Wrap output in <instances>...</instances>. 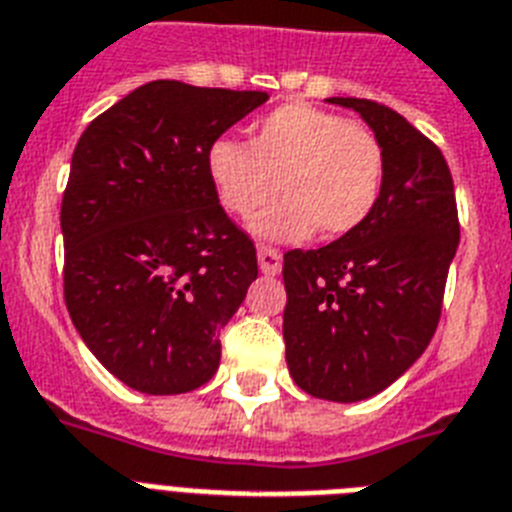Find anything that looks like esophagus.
Wrapping results in <instances>:
<instances>
[{"mask_svg": "<svg viewBox=\"0 0 512 512\" xmlns=\"http://www.w3.org/2000/svg\"><path fill=\"white\" fill-rule=\"evenodd\" d=\"M257 263H260V270H263L265 276H276V273H281L284 255H281V249L260 244V247H257Z\"/></svg>", "mask_w": 512, "mask_h": 512, "instance_id": "1", "label": "esophagus"}]
</instances>
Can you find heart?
<instances>
[{
	"label": "heart",
	"instance_id": "1",
	"mask_svg": "<svg viewBox=\"0 0 512 512\" xmlns=\"http://www.w3.org/2000/svg\"><path fill=\"white\" fill-rule=\"evenodd\" d=\"M207 176L220 205L239 218L268 207L281 181L286 199L257 220V234L297 242L318 228L336 239L357 231L376 210L384 149L360 120L292 102L257 120L249 144L215 139Z\"/></svg>",
	"mask_w": 512,
	"mask_h": 512
}]
</instances>
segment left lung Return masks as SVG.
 <instances>
[{
  "instance_id": "obj_1",
  "label": "left lung",
  "mask_w": 512,
  "mask_h": 512,
  "mask_svg": "<svg viewBox=\"0 0 512 512\" xmlns=\"http://www.w3.org/2000/svg\"><path fill=\"white\" fill-rule=\"evenodd\" d=\"M352 107L384 149V186L363 226L284 255V342L294 384L318 400L384 392L429 347L460 242L450 165L429 136L373 99Z\"/></svg>"
}]
</instances>
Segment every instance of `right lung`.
I'll list each match as a JSON object with an SVG mask.
<instances>
[{"instance_id": "add662e5", "label": "right lung", "mask_w": 512, "mask_h": 512, "mask_svg": "<svg viewBox=\"0 0 512 512\" xmlns=\"http://www.w3.org/2000/svg\"><path fill=\"white\" fill-rule=\"evenodd\" d=\"M265 99L149 81L78 139L60 210L65 305L136 392L184 394L218 371V334L257 278V249L220 207L207 149Z\"/></svg>"}]
</instances>
